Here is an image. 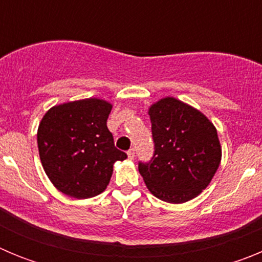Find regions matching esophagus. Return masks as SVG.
<instances>
[{
  "label": "esophagus",
  "mask_w": 262,
  "mask_h": 262,
  "mask_svg": "<svg viewBox=\"0 0 262 262\" xmlns=\"http://www.w3.org/2000/svg\"><path fill=\"white\" fill-rule=\"evenodd\" d=\"M127 156H128L129 160H133L134 157H135V149H134V148H131L129 151H127Z\"/></svg>",
  "instance_id": "esophagus-1"
}]
</instances>
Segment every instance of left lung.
I'll return each instance as SVG.
<instances>
[{"label": "left lung", "instance_id": "obj_1", "mask_svg": "<svg viewBox=\"0 0 262 262\" xmlns=\"http://www.w3.org/2000/svg\"><path fill=\"white\" fill-rule=\"evenodd\" d=\"M155 154L139 163L148 190L168 203H184L209 186L222 160L215 126L203 113L173 97L149 106Z\"/></svg>", "mask_w": 262, "mask_h": 262}]
</instances>
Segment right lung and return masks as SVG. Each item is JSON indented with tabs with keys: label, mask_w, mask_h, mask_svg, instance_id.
<instances>
[{
	"label": "right lung",
	"mask_w": 262,
	"mask_h": 262,
	"mask_svg": "<svg viewBox=\"0 0 262 262\" xmlns=\"http://www.w3.org/2000/svg\"><path fill=\"white\" fill-rule=\"evenodd\" d=\"M113 105L85 98L51 107L38 127V148L46 174L66 195L86 200L107 187L115 161L127 159L107 128Z\"/></svg>",
	"instance_id": "right-lung-1"
}]
</instances>
